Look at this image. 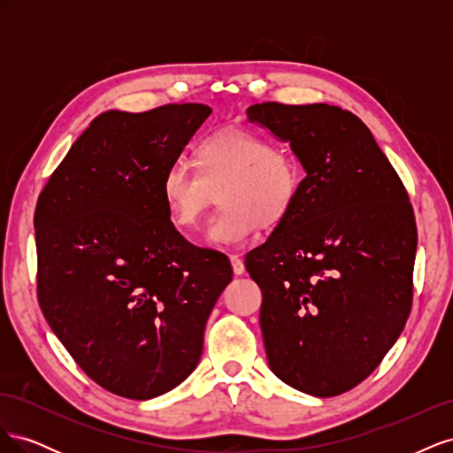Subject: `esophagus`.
Instances as JSON below:
<instances>
[{
    "label": "esophagus",
    "mask_w": 453,
    "mask_h": 453,
    "mask_svg": "<svg viewBox=\"0 0 453 453\" xmlns=\"http://www.w3.org/2000/svg\"><path fill=\"white\" fill-rule=\"evenodd\" d=\"M230 263H232V270H234L236 276H242V273H245V265L238 255H230Z\"/></svg>",
    "instance_id": "obj_1"
}]
</instances>
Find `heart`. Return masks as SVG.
Returning <instances> with one entry per match:
<instances>
[{"label":"heart","mask_w":453,"mask_h":453,"mask_svg":"<svg viewBox=\"0 0 453 453\" xmlns=\"http://www.w3.org/2000/svg\"><path fill=\"white\" fill-rule=\"evenodd\" d=\"M195 160L196 170L170 164L160 193L173 225L185 232L198 228L215 195H221L223 210L208 226V240L217 245H240L258 225H280L303 188L296 157L248 130L230 128L202 140Z\"/></svg>","instance_id":"b5f03b06"}]
</instances>
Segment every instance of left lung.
<instances>
[{"label":"left lung","mask_w":453,"mask_h":453,"mask_svg":"<svg viewBox=\"0 0 453 453\" xmlns=\"http://www.w3.org/2000/svg\"><path fill=\"white\" fill-rule=\"evenodd\" d=\"M248 119L289 143L306 172L291 213L245 255L263 291L268 365L303 393H346L374 372L412 308V203L351 111L265 102Z\"/></svg>","instance_id":"obj_1"}]
</instances>
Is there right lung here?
Returning <instances> with one entry per match:
<instances>
[{"label":"right lung","instance_id":"obj_1","mask_svg":"<svg viewBox=\"0 0 453 453\" xmlns=\"http://www.w3.org/2000/svg\"><path fill=\"white\" fill-rule=\"evenodd\" d=\"M210 113L203 104L102 113L37 200L41 311L85 374L127 399H153L193 372L232 281L228 257L187 242L160 193Z\"/></svg>","mask_w":453,"mask_h":453}]
</instances>
